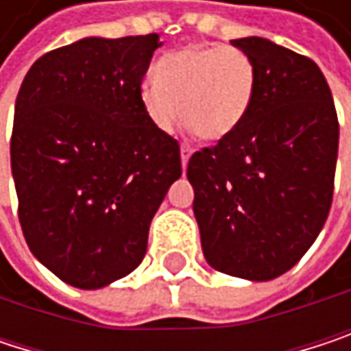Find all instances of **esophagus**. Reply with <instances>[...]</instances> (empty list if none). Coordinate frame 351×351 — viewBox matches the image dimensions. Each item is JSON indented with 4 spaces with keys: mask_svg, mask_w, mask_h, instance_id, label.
I'll return each instance as SVG.
<instances>
[{
    "mask_svg": "<svg viewBox=\"0 0 351 351\" xmlns=\"http://www.w3.org/2000/svg\"><path fill=\"white\" fill-rule=\"evenodd\" d=\"M189 156H191V146L184 142V144H180V162H182V169H186V165H189Z\"/></svg>",
    "mask_w": 351,
    "mask_h": 351,
    "instance_id": "esophagus-1",
    "label": "esophagus"
}]
</instances>
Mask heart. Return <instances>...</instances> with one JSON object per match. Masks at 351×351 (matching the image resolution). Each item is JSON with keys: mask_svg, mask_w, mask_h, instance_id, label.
<instances>
[{"mask_svg": "<svg viewBox=\"0 0 351 351\" xmlns=\"http://www.w3.org/2000/svg\"><path fill=\"white\" fill-rule=\"evenodd\" d=\"M256 95V69L234 46H186L165 54L140 87L146 115L158 130L184 123L203 140H223L245 119Z\"/></svg>", "mask_w": 351, "mask_h": 351, "instance_id": "heart-1", "label": "heart"}]
</instances>
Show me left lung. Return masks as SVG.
<instances>
[{"label":"left lung","mask_w":351,"mask_h":351,"mask_svg":"<svg viewBox=\"0 0 351 351\" xmlns=\"http://www.w3.org/2000/svg\"><path fill=\"white\" fill-rule=\"evenodd\" d=\"M256 69L240 128L189 158L193 211L217 272L270 280L319 236L333 199L339 123L315 62L266 38L232 40Z\"/></svg>","instance_id":"1"}]
</instances>
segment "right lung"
Here are the masks:
<instances>
[{"label": "right lung", "mask_w": 351, "mask_h": 351, "mask_svg": "<svg viewBox=\"0 0 351 351\" xmlns=\"http://www.w3.org/2000/svg\"><path fill=\"white\" fill-rule=\"evenodd\" d=\"M158 46V34L83 38L40 56L20 87L10 142L20 226L36 258L77 289L140 266L182 175L178 142L140 99Z\"/></svg>", "instance_id": "right-lung-1"}]
</instances>
